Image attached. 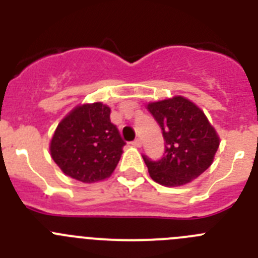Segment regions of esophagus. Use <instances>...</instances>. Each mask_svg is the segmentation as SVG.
I'll return each instance as SVG.
<instances>
[{"instance_id": "1", "label": "esophagus", "mask_w": 258, "mask_h": 258, "mask_svg": "<svg viewBox=\"0 0 258 258\" xmlns=\"http://www.w3.org/2000/svg\"><path fill=\"white\" fill-rule=\"evenodd\" d=\"M132 145H133L134 147H141V146H142V141H141L140 138H136V140L132 142Z\"/></svg>"}]
</instances>
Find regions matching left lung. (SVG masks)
I'll list each match as a JSON object with an SVG mask.
<instances>
[{"label":"left lung","mask_w":258,"mask_h":258,"mask_svg":"<svg viewBox=\"0 0 258 258\" xmlns=\"http://www.w3.org/2000/svg\"><path fill=\"white\" fill-rule=\"evenodd\" d=\"M160 125L165 151L160 160L146 155L150 177L157 183L174 187L198 178L213 163L220 138L202 109L183 97L147 104Z\"/></svg>","instance_id":"obj_1"}]
</instances>
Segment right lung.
<instances>
[{
  "instance_id": "1",
  "label": "right lung",
  "mask_w": 258,
  "mask_h": 258,
  "mask_svg": "<svg viewBox=\"0 0 258 258\" xmlns=\"http://www.w3.org/2000/svg\"><path fill=\"white\" fill-rule=\"evenodd\" d=\"M109 113V107L101 102L83 104L59 122L50 154L68 177L93 183L112 174L125 142Z\"/></svg>"
}]
</instances>
